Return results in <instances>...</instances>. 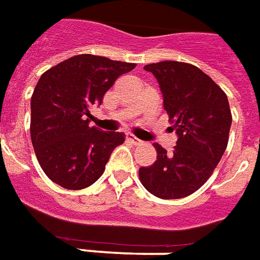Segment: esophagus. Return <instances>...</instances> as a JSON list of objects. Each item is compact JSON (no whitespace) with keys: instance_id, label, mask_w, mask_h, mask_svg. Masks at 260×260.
I'll return each mask as SVG.
<instances>
[{"instance_id":"obj_1","label":"esophagus","mask_w":260,"mask_h":260,"mask_svg":"<svg viewBox=\"0 0 260 260\" xmlns=\"http://www.w3.org/2000/svg\"><path fill=\"white\" fill-rule=\"evenodd\" d=\"M126 139H127V141H130V143H132V144H134V145H140L141 143H143L141 140H139L137 137H134L133 134H127Z\"/></svg>"}]
</instances>
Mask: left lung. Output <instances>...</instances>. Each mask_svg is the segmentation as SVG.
Segmentation results:
<instances>
[{"mask_svg":"<svg viewBox=\"0 0 260 260\" xmlns=\"http://www.w3.org/2000/svg\"><path fill=\"white\" fill-rule=\"evenodd\" d=\"M144 70L159 84L178 141L171 152L154 144L156 161L140 168V180L156 198H186L207 182L227 148L233 121L227 95L189 62H154Z\"/></svg>","mask_w":260,"mask_h":260,"instance_id":"left-lung-1","label":"left lung"}]
</instances>
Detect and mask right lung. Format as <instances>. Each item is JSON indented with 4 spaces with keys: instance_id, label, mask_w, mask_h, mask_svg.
<instances>
[{
    "instance_id": "1",
    "label": "right lung",
    "mask_w": 260,
    "mask_h": 260,
    "mask_svg": "<svg viewBox=\"0 0 260 260\" xmlns=\"http://www.w3.org/2000/svg\"><path fill=\"white\" fill-rule=\"evenodd\" d=\"M133 62L93 54L64 60L40 77L30 99V139L40 167L54 183L80 190L95 183L124 134L89 127V108Z\"/></svg>"
}]
</instances>
